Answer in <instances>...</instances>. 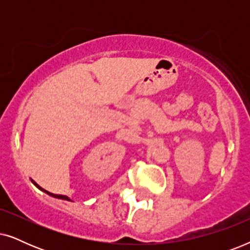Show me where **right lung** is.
<instances>
[{
	"instance_id": "right-lung-1",
	"label": "right lung",
	"mask_w": 250,
	"mask_h": 250,
	"mask_svg": "<svg viewBox=\"0 0 250 250\" xmlns=\"http://www.w3.org/2000/svg\"><path fill=\"white\" fill-rule=\"evenodd\" d=\"M32 182L34 183V184H35V186L37 187V188H39V189L40 190H42V191H44V192H45V193H47V194H49V196H51V197H54V198H59V199H63V200H68V201H70V199H69V198H68L67 196H62V194H54V193H51V192H49V191H46V190H44V189H42V188H41L40 186H39V184H37V183H35V182H34V181H32Z\"/></svg>"
}]
</instances>
